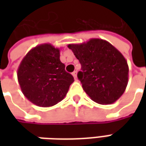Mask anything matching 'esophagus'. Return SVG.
I'll use <instances>...</instances> for the list:
<instances>
[{"label":"esophagus","instance_id":"obj_1","mask_svg":"<svg viewBox=\"0 0 146 146\" xmlns=\"http://www.w3.org/2000/svg\"><path fill=\"white\" fill-rule=\"evenodd\" d=\"M72 74H73V77H74V79L76 80V78H77V72H76V71H74V72L72 73Z\"/></svg>","mask_w":146,"mask_h":146}]
</instances>
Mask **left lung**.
Returning <instances> with one entry per match:
<instances>
[{
  "label": "left lung",
  "instance_id": "1",
  "mask_svg": "<svg viewBox=\"0 0 146 146\" xmlns=\"http://www.w3.org/2000/svg\"><path fill=\"white\" fill-rule=\"evenodd\" d=\"M68 48L81 64L77 73L84 91L98 104H112L125 92L128 65L120 52L105 40L90 39Z\"/></svg>",
  "mask_w": 146,
  "mask_h": 146
}]
</instances>
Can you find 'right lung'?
I'll use <instances>...</instances> for the list:
<instances>
[{
    "instance_id": "1",
    "label": "right lung",
    "mask_w": 146,
    "mask_h": 146,
    "mask_svg": "<svg viewBox=\"0 0 146 146\" xmlns=\"http://www.w3.org/2000/svg\"><path fill=\"white\" fill-rule=\"evenodd\" d=\"M17 76L25 97L40 107H50L62 101L74 81L60 61L59 48L51 44L32 48L21 62Z\"/></svg>"
}]
</instances>
